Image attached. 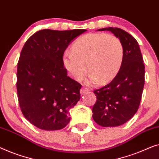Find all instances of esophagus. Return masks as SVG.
I'll return each mask as SVG.
<instances>
[{
    "label": "esophagus",
    "instance_id": "esophagus-1",
    "mask_svg": "<svg viewBox=\"0 0 159 159\" xmlns=\"http://www.w3.org/2000/svg\"><path fill=\"white\" fill-rule=\"evenodd\" d=\"M89 90L88 89H85V88H82L81 89H80V94L81 95H83V94H84L85 93H86V92H88Z\"/></svg>",
    "mask_w": 159,
    "mask_h": 159
}]
</instances>
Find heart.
I'll list each match as a JSON object with an SVG mask.
<instances>
[{
    "instance_id": "heart-1",
    "label": "heart",
    "mask_w": 159,
    "mask_h": 159,
    "mask_svg": "<svg viewBox=\"0 0 159 159\" xmlns=\"http://www.w3.org/2000/svg\"><path fill=\"white\" fill-rule=\"evenodd\" d=\"M62 55V64L69 75L80 81L87 70V84H104L112 80L121 68L124 49L119 38L112 34L91 33L82 36Z\"/></svg>"
}]
</instances>
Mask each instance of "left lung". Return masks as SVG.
Instances as JSON below:
<instances>
[{
    "label": "left lung",
    "mask_w": 159,
    "mask_h": 159,
    "mask_svg": "<svg viewBox=\"0 0 159 159\" xmlns=\"http://www.w3.org/2000/svg\"><path fill=\"white\" fill-rule=\"evenodd\" d=\"M119 38L124 49L121 68L111 81L95 90L97 102L92 108L93 119L100 126L117 127L135 115L139 107L145 84V66L137 40L120 28L108 27Z\"/></svg>",
    "instance_id": "left-lung-1"
}]
</instances>
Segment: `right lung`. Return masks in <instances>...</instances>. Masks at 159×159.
I'll list each match as a JSON object with an SVG mask.
<instances>
[{
  "instance_id": "add662e5",
  "label": "right lung",
  "mask_w": 159,
  "mask_h": 159,
  "mask_svg": "<svg viewBox=\"0 0 159 159\" xmlns=\"http://www.w3.org/2000/svg\"><path fill=\"white\" fill-rule=\"evenodd\" d=\"M86 30H42L29 38L17 66L20 108L31 124L44 130L64 128L69 110L80 99L81 85L67 75L62 55L75 37Z\"/></svg>"
}]
</instances>
